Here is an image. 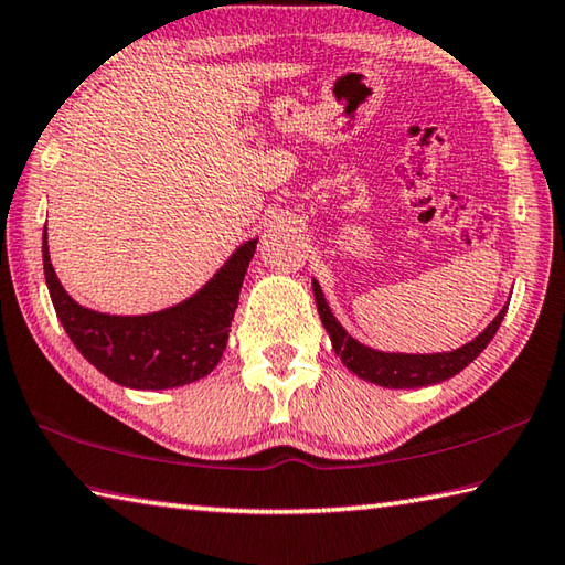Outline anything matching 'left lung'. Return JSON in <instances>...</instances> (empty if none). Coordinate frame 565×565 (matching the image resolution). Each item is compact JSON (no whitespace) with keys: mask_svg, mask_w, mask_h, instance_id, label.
Returning a JSON list of instances; mask_svg holds the SVG:
<instances>
[{"mask_svg":"<svg viewBox=\"0 0 565 565\" xmlns=\"http://www.w3.org/2000/svg\"><path fill=\"white\" fill-rule=\"evenodd\" d=\"M313 296L318 306V316H321L323 328L331 335V345L335 355H341L343 365L348 371H353L363 381H371L383 387H425L449 381V377L457 375L459 371L475 361V358L484 351L491 338L499 331L501 321H504V313L509 306L499 311V316L491 321L484 331H481L475 341L465 343L457 351L447 353H383L375 351V348H367L358 343L353 335H348L345 328L335 321L333 311L328 309L323 299V291L318 281L313 279Z\"/></svg>","mask_w":565,"mask_h":565,"instance_id":"1","label":"left lung"}]
</instances>
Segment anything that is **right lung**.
<instances>
[{
    "instance_id": "obj_1",
    "label": "right lung",
    "mask_w": 565,
    "mask_h": 565,
    "mask_svg": "<svg viewBox=\"0 0 565 565\" xmlns=\"http://www.w3.org/2000/svg\"><path fill=\"white\" fill-rule=\"evenodd\" d=\"M256 242H244L190 299L142 316L98 313L71 299L51 266L46 230L41 254L51 303L81 355L113 383L166 390L200 381L222 361Z\"/></svg>"
}]
</instances>
